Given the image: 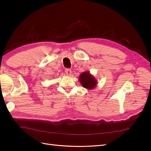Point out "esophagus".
<instances>
[{"instance_id":"esophagus-1","label":"esophagus","mask_w":151,"mask_h":151,"mask_svg":"<svg viewBox=\"0 0 151 151\" xmlns=\"http://www.w3.org/2000/svg\"><path fill=\"white\" fill-rule=\"evenodd\" d=\"M65 73L67 74V75L70 76V75H71V73H72V70H70V69H65Z\"/></svg>"}]
</instances>
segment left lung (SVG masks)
<instances>
[{"label":"left lung","mask_w":151,"mask_h":151,"mask_svg":"<svg viewBox=\"0 0 151 151\" xmlns=\"http://www.w3.org/2000/svg\"><path fill=\"white\" fill-rule=\"evenodd\" d=\"M78 81L84 88L88 89H93L97 85V81L93 75H92L89 71H85L81 74Z\"/></svg>","instance_id":"obj_1"}]
</instances>
